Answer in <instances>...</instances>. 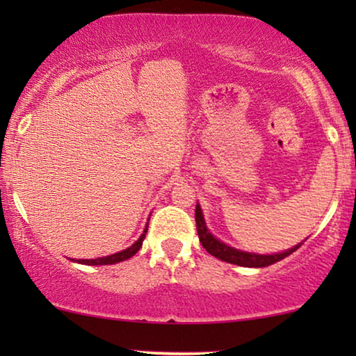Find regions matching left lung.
<instances>
[{
    "instance_id": "obj_1",
    "label": "left lung",
    "mask_w": 356,
    "mask_h": 356,
    "mask_svg": "<svg viewBox=\"0 0 356 356\" xmlns=\"http://www.w3.org/2000/svg\"><path fill=\"white\" fill-rule=\"evenodd\" d=\"M196 227H197L199 241H201L204 250H206L209 254L216 256L217 259L230 262V264H236L243 267H266V266L275 264V262H279L284 259V257L290 256L291 252H295L301 246L300 243V245L293 246L291 250L279 252V254H251V252L238 251L235 248H230L227 246L225 243L218 241L217 238H213L211 233H209L206 222H204V217H202V211L199 206H196Z\"/></svg>"
}]
</instances>
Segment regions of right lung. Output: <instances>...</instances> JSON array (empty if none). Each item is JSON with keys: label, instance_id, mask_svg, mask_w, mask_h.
I'll return each instance as SVG.
<instances>
[{"label": "right lung", "instance_id": "1", "mask_svg": "<svg viewBox=\"0 0 356 356\" xmlns=\"http://www.w3.org/2000/svg\"><path fill=\"white\" fill-rule=\"evenodd\" d=\"M145 233H147V227H145V230H144L143 235H140L139 240L136 241L133 246H129L128 250L120 251V252H116V254H111V256H106V257H99V259H79L77 262H81V264H89V266H106V264H116V262L129 259V257L134 256L136 252L139 251V248L143 246Z\"/></svg>", "mask_w": 356, "mask_h": 356}]
</instances>
